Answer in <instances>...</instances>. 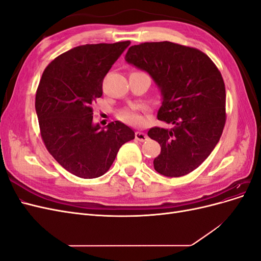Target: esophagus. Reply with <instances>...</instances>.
<instances>
[{"label": "esophagus", "mask_w": 261, "mask_h": 261, "mask_svg": "<svg viewBox=\"0 0 261 261\" xmlns=\"http://www.w3.org/2000/svg\"><path fill=\"white\" fill-rule=\"evenodd\" d=\"M135 137H136V139H137L138 141H145V140H147V138H148V136L146 135L145 133H143V132H136Z\"/></svg>", "instance_id": "1"}]
</instances>
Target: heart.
Returning a JSON list of instances; mask_svg holds the SVG:
<instances>
[{
  "mask_svg": "<svg viewBox=\"0 0 261 261\" xmlns=\"http://www.w3.org/2000/svg\"><path fill=\"white\" fill-rule=\"evenodd\" d=\"M120 118L130 125H141L144 124L145 118L136 109H126L120 113Z\"/></svg>",
  "mask_w": 261,
  "mask_h": 261,
  "instance_id": "b5f03b06",
  "label": "heart"
}]
</instances>
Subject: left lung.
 Masks as SVG:
<instances>
[{
	"label": "left lung",
	"instance_id": "1",
	"mask_svg": "<svg viewBox=\"0 0 261 261\" xmlns=\"http://www.w3.org/2000/svg\"><path fill=\"white\" fill-rule=\"evenodd\" d=\"M125 60L152 78L161 92L158 120L173 126L148 132L161 146L154 170L168 177L188 174L207 159L222 135L225 86L221 73L203 52L169 41L132 45Z\"/></svg>",
	"mask_w": 261,
	"mask_h": 261
}]
</instances>
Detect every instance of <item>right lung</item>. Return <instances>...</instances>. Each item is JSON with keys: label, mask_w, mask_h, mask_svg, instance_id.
<instances>
[{"label": "right lung", "mask_w": 261, "mask_h": 261, "mask_svg": "<svg viewBox=\"0 0 261 261\" xmlns=\"http://www.w3.org/2000/svg\"><path fill=\"white\" fill-rule=\"evenodd\" d=\"M130 41L76 46L46 66L36 94V112L48 151L82 178H96L111 167L118 150L135 138L120 121L93 124L92 103L102 82Z\"/></svg>", "instance_id": "obj_1"}]
</instances>
